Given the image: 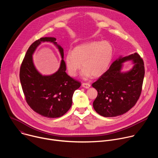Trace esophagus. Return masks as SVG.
<instances>
[{"instance_id": "obj_1", "label": "esophagus", "mask_w": 158, "mask_h": 158, "mask_svg": "<svg viewBox=\"0 0 158 158\" xmlns=\"http://www.w3.org/2000/svg\"><path fill=\"white\" fill-rule=\"evenodd\" d=\"M82 86L83 87H84V88H86V89H88V88H89L90 87H91V85H90V84H89V83H82Z\"/></svg>"}]
</instances>
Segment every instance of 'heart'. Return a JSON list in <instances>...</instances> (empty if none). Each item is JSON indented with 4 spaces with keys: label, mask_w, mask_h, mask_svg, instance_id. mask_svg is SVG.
<instances>
[{
    "label": "heart",
    "mask_w": 158,
    "mask_h": 158,
    "mask_svg": "<svg viewBox=\"0 0 158 158\" xmlns=\"http://www.w3.org/2000/svg\"><path fill=\"white\" fill-rule=\"evenodd\" d=\"M113 56V49L106 41H91L76 47L73 52H67L65 64L69 75L77 76L81 69L82 77L87 79L92 76L98 77L109 68Z\"/></svg>",
    "instance_id": "b5f03b06"
}]
</instances>
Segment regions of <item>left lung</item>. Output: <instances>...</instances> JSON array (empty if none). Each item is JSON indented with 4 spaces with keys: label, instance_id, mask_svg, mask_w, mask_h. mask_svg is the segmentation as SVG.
<instances>
[{
    "label": "left lung",
    "instance_id": "8db88e82",
    "mask_svg": "<svg viewBox=\"0 0 158 158\" xmlns=\"http://www.w3.org/2000/svg\"><path fill=\"white\" fill-rule=\"evenodd\" d=\"M131 60L133 68L121 72L122 63ZM143 59L136 52L120 57L92 85L98 91L93 102L94 110L104 117H116L129 110L139 99L144 76Z\"/></svg>",
    "mask_w": 158,
    "mask_h": 158
}]
</instances>
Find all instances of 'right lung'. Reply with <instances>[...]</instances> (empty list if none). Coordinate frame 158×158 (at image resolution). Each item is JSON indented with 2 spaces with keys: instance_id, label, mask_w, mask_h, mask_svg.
I'll use <instances>...</instances> for the list:
<instances>
[{
  "instance_id": "add662e5",
  "label": "right lung",
  "mask_w": 158,
  "mask_h": 158,
  "mask_svg": "<svg viewBox=\"0 0 158 158\" xmlns=\"http://www.w3.org/2000/svg\"><path fill=\"white\" fill-rule=\"evenodd\" d=\"M54 37H42L29 48L20 68V81L26 100L31 108L42 116L59 118L72 106L74 92L81 84L65 73L64 49ZM42 41H51L58 47L63 59L59 70L50 76H42L35 69L32 54Z\"/></svg>"
}]
</instances>
